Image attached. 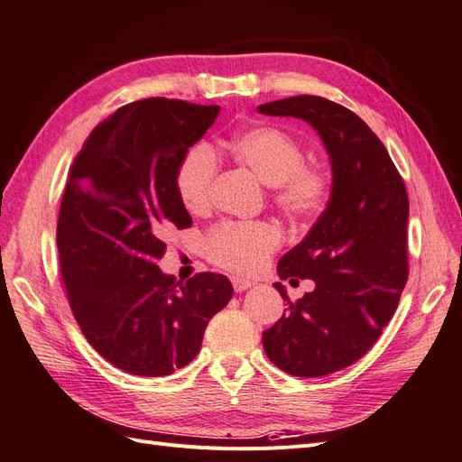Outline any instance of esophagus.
Segmentation results:
<instances>
[{
	"instance_id": "esophagus-1",
	"label": "esophagus",
	"mask_w": 462,
	"mask_h": 462,
	"mask_svg": "<svg viewBox=\"0 0 462 462\" xmlns=\"http://www.w3.org/2000/svg\"><path fill=\"white\" fill-rule=\"evenodd\" d=\"M232 285H234L236 292H244L247 289H252L254 282L247 281V279H242V277H232Z\"/></svg>"
}]
</instances>
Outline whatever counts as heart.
<instances>
[{"instance_id":"1","label":"heart","mask_w":462,"mask_h":462,"mask_svg":"<svg viewBox=\"0 0 462 462\" xmlns=\"http://www.w3.org/2000/svg\"><path fill=\"white\" fill-rule=\"evenodd\" d=\"M222 150L271 187L275 205L289 217L309 218L329 197L328 175L304 165L302 146L273 126H252L222 140ZM217 158L205 148L189 150L175 171V191L187 212L207 215L217 181ZM281 245V230L269 222H224L210 232L207 257L232 273H254Z\"/></svg>"}]
</instances>
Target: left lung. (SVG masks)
Masks as SVG:
<instances>
[{
    "label": "left lung",
    "mask_w": 462,
    "mask_h": 462,
    "mask_svg": "<svg viewBox=\"0 0 462 462\" xmlns=\"http://www.w3.org/2000/svg\"><path fill=\"white\" fill-rule=\"evenodd\" d=\"M269 116L309 123L329 156L332 191L304 240L279 259L281 279H312L263 332L271 363L294 376H324L359 361L396 312L408 281V193L388 152L353 111L316 96L259 105Z\"/></svg>",
    "instance_id": "8db88e82"
}]
</instances>
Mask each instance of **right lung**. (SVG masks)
Wrapping results in <instances>:
<instances>
[{
    "instance_id": "1",
    "label": "right lung",
    "mask_w": 462,
    "mask_h": 462,
    "mask_svg": "<svg viewBox=\"0 0 462 462\" xmlns=\"http://www.w3.org/2000/svg\"><path fill=\"white\" fill-rule=\"evenodd\" d=\"M218 113L163 97L125 105L69 170L56 228L68 300L91 347L125 373L165 376L191 363L234 294L226 275L183 282L158 267L168 232L193 224L175 171Z\"/></svg>"
}]
</instances>
